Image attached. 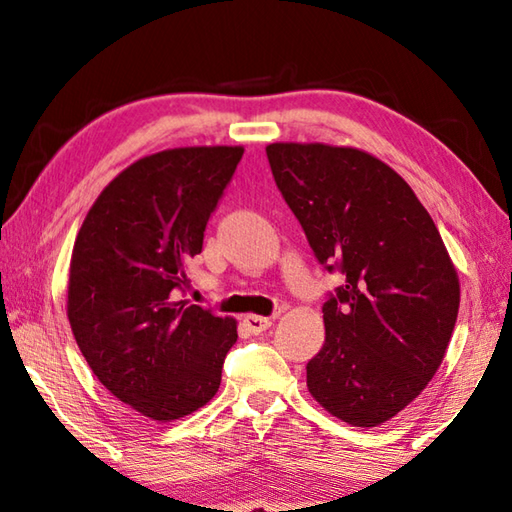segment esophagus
Returning <instances> with one entry per match:
<instances>
[{"label":"esophagus","mask_w":512,"mask_h":512,"mask_svg":"<svg viewBox=\"0 0 512 512\" xmlns=\"http://www.w3.org/2000/svg\"><path fill=\"white\" fill-rule=\"evenodd\" d=\"M275 317H257V314H248V317H244V323L248 325V330L253 334H262L266 332L270 325H273Z\"/></svg>","instance_id":"1"}]
</instances>
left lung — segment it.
Wrapping results in <instances>:
<instances>
[{"label": "left lung", "mask_w": 512, "mask_h": 512, "mask_svg": "<svg viewBox=\"0 0 512 512\" xmlns=\"http://www.w3.org/2000/svg\"><path fill=\"white\" fill-rule=\"evenodd\" d=\"M266 156L317 262L345 277L323 303L310 394L343 422L378 427L438 372L458 321V273L431 215L385 162L319 143H275Z\"/></svg>", "instance_id": "8db88e82"}]
</instances>
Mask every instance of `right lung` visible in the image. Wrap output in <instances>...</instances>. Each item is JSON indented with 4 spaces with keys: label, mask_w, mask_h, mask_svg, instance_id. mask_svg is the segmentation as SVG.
<instances>
[{
    "label": "right lung",
    "mask_w": 512,
    "mask_h": 512,
    "mask_svg": "<svg viewBox=\"0 0 512 512\" xmlns=\"http://www.w3.org/2000/svg\"><path fill=\"white\" fill-rule=\"evenodd\" d=\"M242 147H184L140 158L107 184L76 235L68 319L96 378L143 416L171 422L204 407L237 325L184 295V266Z\"/></svg>",
    "instance_id": "obj_1"
}]
</instances>
